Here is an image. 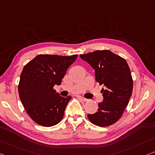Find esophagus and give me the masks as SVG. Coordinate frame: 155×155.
I'll use <instances>...</instances> for the list:
<instances>
[{
	"label": "esophagus",
	"mask_w": 155,
	"mask_h": 155,
	"mask_svg": "<svg viewBox=\"0 0 155 155\" xmlns=\"http://www.w3.org/2000/svg\"><path fill=\"white\" fill-rule=\"evenodd\" d=\"M81 100L84 101H88V100H87V99H86V98H85V97H81Z\"/></svg>",
	"instance_id": "obj_1"
}]
</instances>
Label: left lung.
I'll return each mask as SVG.
<instances>
[{
  "mask_svg": "<svg viewBox=\"0 0 155 155\" xmlns=\"http://www.w3.org/2000/svg\"><path fill=\"white\" fill-rule=\"evenodd\" d=\"M94 70L95 79L101 89L104 100L97 112L87 114L89 120L99 127H107L120 118L132 94L133 79L130 69L123 58L109 50H101L80 55Z\"/></svg>",
  "mask_w": 155,
  "mask_h": 155,
  "instance_id": "obj_1",
  "label": "left lung"
}]
</instances>
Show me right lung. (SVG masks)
<instances>
[{
  "mask_svg": "<svg viewBox=\"0 0 155 155\" xmlns=\"http://www.w3.org/2000/svg\"><path fill=\"white\" fill-rule=\"evenodd\" d=\"M77 56L40 54L24 66L18 94L28 115L36 123L51 127L63 119L71 97L60 96L54 86L61 84L66 71Z\"/></svg>",
  "mask_w": 155,
  "mask_h": 155,
  "instance_id": "obj_1",
  "label": "right lung"
}]
</instances>
